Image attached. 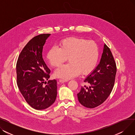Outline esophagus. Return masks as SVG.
<instances>
[{
	"instance_id": "esophagus-1",
	"label": "esophagus",
	"mask_w": 135,
	"mask_h": 135,
	"mask_svg": "<svg viewBox=\"0 0 135 135\" xmlns=\"http://www.w3.org/2000/svg\"><path fill=\"white\" fill-rule=\"evenodd\" d=\"M59 81L60 83H66L67 81H68V80H63V79H60Z\"/></svg>"
}]
</instances>
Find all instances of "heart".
<instances>
[{
    "mask_svg": "<svg viewBox=\"0 0 135 135\" xmlns=\"http://www.w3.org/2000/svg\"><path fill=\"white\" fill-rule=\"evenodd\" d=\"M60 48L53 46L49 50L46 58L52 67H59L68 59L69 63L57 69L54 75L70 79L78 75H88L96 68L100 57L97 44L94 41L78 37H69L60 42Z\"/></svg>",
    "mask_w": 135,
    "mask_h": 135,
    "instance_id": "heart-1",
    "label": "heart"
}]
</instances>
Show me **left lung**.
Segmentation results:
<instances>
[{"label": "left lung", "mask_w": 135, "mask_h": 135, "mask_svg": "<svg viewBox=\"0 0 135 135\" xmlns=\"http://www.w3.org/2000/svg\"><path fill=\"white\" fill-rule=\"evenodd\" d=\"M117 72L116 64L109 48L105 44L100 63L84 82L89 87L81 86L77 94L79 102L84 107L94 108L103 103L114 86Z\"/></svg>", "instance_id": "8db88e82"}]
</instances>
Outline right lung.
<instances>
[{"mask_svg":"<svg viewBox=\"0 0 135 135\" xmlns=\"http://www.w3.org/2000/svg\"><path fill=\"white\" fill-rule=\"evenodd\" d=\"M50 34H41L33 38L21 52L16 64L17 84L26 102L37 110L49 107L57 96V81L49 80L50 70L42 56L43 46Z\"/></svg>","mask_w":135,"mask_h":135,"instance_id":"add662e5","label":"right lung"}]
</instances>
